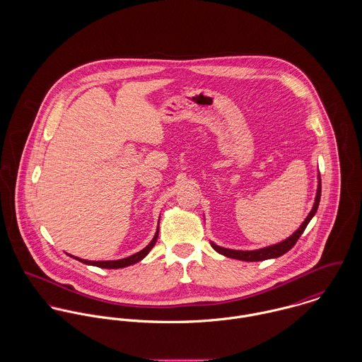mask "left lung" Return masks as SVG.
<instances>
[{"instance_id": "8db88e82", "label": "left lung", "mask_w": 362, "mask_h": 362, "mask_svg": "<svg viewBox=\"0 0 362 362\" xmlns=\"http://www.w3.org/2000/svg\"><path fill=\"white\" fill-rule=\"evenodd\" d=\"M320 180V177H319ZM320 191H322V184L319 181V185H317V192H316V199H315V205L312 207L308 217L305 218V221L301 224V227L291 235L288 237L286 241L280 243V244H276V245H272V247H266V248H262L258 251H233V250H227V248H221V247H217L216 244L211 243V247L214 248V251H217L218 254L227 257V258L240 259V260H245V262H258V260H264V259L270 258H279L281 255H284L286 252H288L298 241V238L301 237V234L304 233V230L307 228L308 223L310 221V218L313 217V214L316 213L317 206H319V201H320Z\"/></svg>"}]
</instances>
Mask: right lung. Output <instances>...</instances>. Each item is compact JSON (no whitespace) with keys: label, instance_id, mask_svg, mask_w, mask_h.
Returning a JSON list of instances; mask_svg holds the SVG:
<instances>
[{"label":"right lung","instance_id":"right-lung-1","mask_svg":"<svg viewBox=\"0 0 362 362\" xmlns=\"http://www.w3.org/2000/svg\"><path fill=\"white\" fill-rule=\"evenodd\" d=\"M157 237H158V231L156 233L155 238L152 240V243H151L146 248H144L141 252H138V254H135V255H132V257H129V258L119 259V260H103V262L85 260V259L79 258L76 259H78V260H81L82 263L92 264V266H98V267H103V269H119V267H125V266L134 264V263H136V262H139V260H142V259L145 258V257L151 252V250L155 247L156 241H157Z\"/></svg>","mask_w":362,"mask_h":362}]
</instances>
